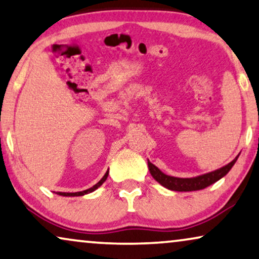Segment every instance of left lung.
Returning a JSON list of instances; mask_svg holds the SVG:
<instances>
[{
    "instance_id": "8db88e82",
    "label": "left lung",
    "mask_w": 259,
    "mask_h": 259,
    "mask_svg": "<svg viewBox=\"0 0 259 259\" xmlns=\"http://www.w3.org/2000/svg\"><path fill=\"white\" fill-rule=\"evenodd\" d=\"M238 159V155L233 159L231 162H229L228 165L223 166V167L215 169V171L205 173V175L193 177V178H178V177H172L165 175L164 172H161L157 166L152 164L150 160H147L148 169H150L151 176L157 180V182L162 185L166 189L171 191H178V192H189V191H198L203 190L205 187L212 185L215 182H218L219 179H222L223 177L228 175L230 169L232 168V166L235 165V162Z\"/></svg>"
}]
</instances>
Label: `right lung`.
I'll return each instance as SVG.
<instances>
[{
  "mask_svg": "<svg viewBox=\"0 0 259 259\" xmlns=\"http://www.w3.org/2000/svg\"><path fill=\"white\" fill-rule=\"evenodd\" d=\"M107 177H108V171L105 173V176L102 177L100 182L95 184V185H94L93 187H91V189H87V190H84V191H80V192H59L58 194H59V196H63V197H80V196H84V194H88V193H91V192H94V191L97 190L98 187H100V186L102 185V184H104V183L106 182V179H107Z\"/></svg>",
  "mask_w": 259,
  "mask_h": 259,
  "instance_id": "add662e5",
  "label": "right lung"
}]
</instances>
